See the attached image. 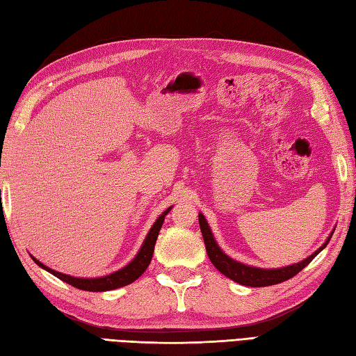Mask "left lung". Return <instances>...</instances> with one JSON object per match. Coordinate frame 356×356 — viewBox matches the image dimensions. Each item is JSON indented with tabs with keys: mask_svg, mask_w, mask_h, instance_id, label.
Here are the masks:
<instances>
[{
	"mask_svg": "<svg viewBox=\"0 0 356 356\" xmlns=\"http://www.w3.org/2000/svg\"><path fill=\"white\" fill-rule=\"evenodd\" d=\"M198 222H200V230L203 235V241L206 245V252H208V256L211 262L213 264L220 273L227 276L229 279L235 280V282L245 285V286H268V285H276L280 282H285V280L291 279L296 276L297 273L302 271L308 264L316 258V256L325 249L327 243L330 241V236L327 238V241L320 247L317 252H314L309 258L303 259L299 264H294V266H288L284 268H273V270H266V268H256V267H249L244 266L241 262H236L232 258H229L227 254L221 252L220 247L217 245L216 239H213V235L211 234V229L206 222V218L203 217V213H198Z\"/></svg>",
	"mask_w": 356,
	"mask_h": 356,
	"instance_id": "1",
	"label": "left lung"
}]
</instances>
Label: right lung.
<instances>
[{
  "label": "right lung",
  "mask_w": 356,
  "mask_h": 356,
  "mask_svg": "<svg viewBox=\"0 0 356 356\" xmlns=\"http://www.w3.org/2000/svg\"><path fill=\"white\" fill-rule=\"evenodd\" d=\"M171 208H168L165 211L162 216L156 220V222L153 225V227L150 229V232H148L145 241L140 247L139 253L136 254V258L131 261L129 266H126L124 268L118 270L112 273V275H107L103 277H97V279H81V277H72L68 275H63V273L59 271H54L51 268L45 267L44 264H40L38 259L33 258L39 267H42L44 270L49 271L51 275H54L56 277H59L63 282L70 284L72 286L79 288V290H85V291H109V290H115V288H121V286H126L129 284L134 282L143 273L147 270L148 264H150L152 258H153V252H154V244H156V239H158L159 235V230L162 227V222L165 220V216L170 212Z\"/></svg>",
  "instance_id": "obj_1"
}]
</instances>
